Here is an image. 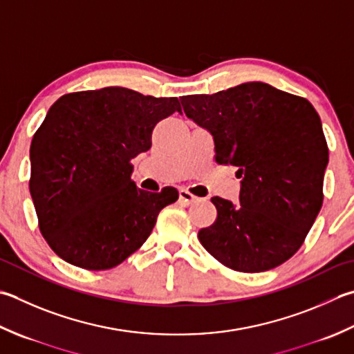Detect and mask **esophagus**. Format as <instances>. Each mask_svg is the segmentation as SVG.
I'll return each mask as SVG.
<instances>
[{"label":"esophagus","mask_w":354,"mask_h":354,"mask_svg":"<svg viewBox=\"0 0 354 354\" xmlns=\"http://www.w3.org/2000/svg\"><path fill=\"white\" fill-rule=\"evenodd\" d=\"M179 199H181L185 205L196 204L198 201H199L195 195H192V193H190L189 190H185V189H181V190H179Z\"/></svg>","instance_id":"34e87169"}]
</instances>
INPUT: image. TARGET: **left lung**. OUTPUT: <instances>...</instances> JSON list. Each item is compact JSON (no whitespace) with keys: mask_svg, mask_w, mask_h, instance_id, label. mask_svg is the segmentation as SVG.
Segmentation results:
<instances>
[{"mask_svg":"<svg viewBox=\"0 0 354 354\" xmlns=\"http://www.w3.org/2000/svg\"><path fill=\"white\" fill-rule=\"evenodd\" d=\"M187 118L207 129L214 161L238 167L239 204L214 196L218 216L201 244L242 273L267 272L299 250L324 201L328 145L321 118L302 98L266 82L181 96Z\"/></svg>","mask_w":354,"mask_h":354,"instance_id":"1","label":"left lung"}]
</instances>
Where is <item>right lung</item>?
<instances>
[{"label":"right lung","mask_w":354,"mask_h":354,"mask_svg":"<svg viewBox=\"0 0 354 354\" xmlns=\"http://www.w3.org/2000/svg\"><path fill=\"white\" fill-rule=\"evenodd\" d=\"M183 113L179 100L124 87L62 95L30 144L29 189L46 242L75 267L120 266L150 236L178 190L138 189L133 159L156 124Z\"/></svg>","instance_id":"1"}]
</instances>
